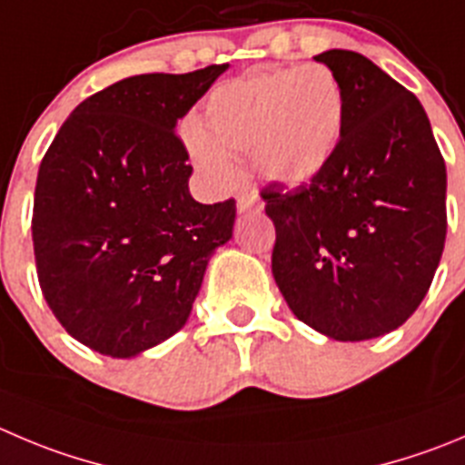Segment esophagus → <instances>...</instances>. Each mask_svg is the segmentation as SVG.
Masks as SVG:
<instances>
[{"label": "esophagus", "instance_id": "34e87169", "mask_svg": "<svg viewBox=\"0 0 465 465\" xmlns=\"http://www.w3.org/2000/svg\"><path fill=\"white\" fill-rule=\"evenodd\" d=\"M262 210V203H260L258 193L255 192H242L237 196V212H260Z\"/></svg>", "mask_w": 465, "mask_h": 465}]
</instances>
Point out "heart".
Returning <instances> with one entry per match:
<instances>
[{"instance_id":"b5f03b06","label":"heart","mask_w":465,"mask_h":465,"mask_svg":"<svg viewBox=\"0 0 465 465\" xmlns=\"http://www.w3.org/2000/svg\"><path fill=\"white\" fill-rule=\"evenodd\" d=\"M344 127V97L326 65L272 70L225 84L210 95L203 130L192 125L193 163L214 183L235 171L230 157H253L262 178L302 184L320 175Z\"/></svg>"}]
</instances>
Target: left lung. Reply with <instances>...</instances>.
<instances>
[{
	"instance_id": "left-lung-1",
	"label": "left lung",
	"mask_w": 465,
	"mask_h": 465,
	"mask_svg": "<svg viewBox=\"0 0 465 465\" xmlns=\"http://www.w3.org/2000/svg\"><path fill=\"white\" fill-rule=\"evenodd\" d=\"M344 97L335 154L311 183L260 192L276 228L272 273L303 324L342 342L404 324L434 281L448 173L422 104L351 50L315 56Z\"/></svg>"
}]
</instances>
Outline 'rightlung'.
<instances>
[{
    "mask_svg": "<svg viewBox=\"0 0 465 465\" xmlns=\"http://www.w3.org/2000/svg\"><path fill=\"white\" fill-rule=\"evenodd\" d=\"M228 64L121 79L74 107L41 162L31 237L38 282L82 344L132 358L178 333L235 201L203 205L175 123Z\"/></svg>",
    "mask_w": 465,
    "mask_h": 465,
    "instance_id": "right-lung-1",
    "label": "right lung"
}]
</instances>
